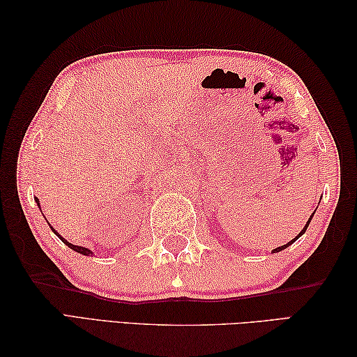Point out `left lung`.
I'll return each mask as SVG.
<instances>
[{
    "label": "left lung",
    "mask_w": 357,
    "mask_h": 357,
    "mask_svg": "<svg viewBox=\"0 0 357 357\" xmlns=\"http://www.w3.org/2000/svg\"><path fill=\"white\" fill-rule=\"evenodd\" d=\"M312 218H313V215L308 218V221H307V224H305V227H304V230H302V231H301V233L298 234V236H296L294 239H291L290 242H288V244H285V245H282V247H278V248H275V250H273V253H278V252H280V250H284V248H287V247H290V245L293 244V242H294L296 239H298V238H301V236H302V234H304V233H305V230H307V227L310 225V222H312Z\"/></svg>",
    "instance_id": "8db88e82"
}]
</instances>
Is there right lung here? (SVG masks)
<instances>
[{
    "label": "right lung",
    "mask_w": 357,
    "mask_h": 357,
    "mask_svg": "<svg viewBox=\"0 0 357 357\" xmlns=\"http://www.w3.org/2000/svg\"><path fill=\"white\" fill-rule=\"evenodd\" d=\"M35 202L38 204V207H40V201H38V198H35ZM40 210H41V207H40ZM50 225V224H49ZM50 229H52V231L53 233H55L56 234V236L59 238V239H61L63 242H64V244L67 245V247H69V248H72V250H75V252H77V253H81V255H86V256H92L93 255V252H90V250L89 248H86V247H79V245H73V244H70V242H67V239H64L63 236H61V234H59L55 229H53V227H50Z\"/></svg>",
    "instance_id": "add662e5"
}]
</instances>
